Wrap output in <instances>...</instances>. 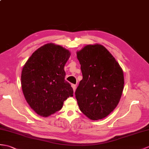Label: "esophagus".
I'll use <instances>...</instances> for the list:
<instances>
[{
	"mask_svg": "<svg viewBox=\"0 0 149 149\" xmlns=\"http://www.w3.org/2000/svg\"><path fill=\"white\" fill-rule=\"evenodd\" d=\"M72 88H73L74 91L75 92V89H76V85H75V84H72Z\"/></svg>",
	"mask_w": 149,
	"mask_h": 149,
	"instance_id": "1",
	"label": "esophagus"
}]
</instances>
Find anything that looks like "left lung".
Wrapping results in <instances>:
<instances>
[{
	"label": "left lung",
	"mask_w": 149,
	"mask_h": 149,
	"mask_svg": "<svg viewBox=\"0 0 149 149\" xmlns=\"http://www.w3.org/2000/svg\"><path fill=\"white\" fill-rule=\"evenodd\" d=\"M82 79L75 91L81 111L91 120L105 118L118 105L124 88V74L116 59L100 44L77 51Z\"/></svg>",
	"instance_id": "obj_1"
}]
</instances>
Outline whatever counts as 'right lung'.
<instances>
[{"label":"right lung","mask_w":149,"mask_h":149,"mask_svg":"<svg viewBox=\"0 0 149 149\" xmlns=\"http://www.w3.org/2000/svg\"><path fill=\"white\" fill-rule=\"evenodd\" d=\"M70 55L65 48L49 43L37 49L24 65L21 76L23 95L40 116L59 111L65 100L73 96V89L65 80L64 66Z\"/></svg>","instance_id":"1"}]
</instances>
